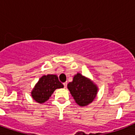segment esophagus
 Returning a JSON list of instances; mask_svg holds the SVG:
<instances>
[{
	"label": "esophagus",
	"mask_w": 135,
	"mask_h": 135,
	"mask_svg": "<svg viewBox=\"0 0 135 135\" xmlns=\"http://www.w3.org/2000/svg\"><path fill=\"white\" fill-rule=\"evenodd\" d=\"M67 86V83H64V88H66Z\"/></svg>",
	"instance_id": "obj_1"
}]
</instances>
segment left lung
I'll list each match as a JSON object with an SVG mask.
<instances>
[{
	"label": "left lung",
	"instance_id": "8db88e82",
	"mask_svg": "<svg viewBox=\"0 0 135 135\" xmlns=\"http://www.w3.org/2000/svg\"><path fill=\"white\" fill-rule=\"evenodd\" d=\"M67 88L74 100L80 107H85L92 102L97 94L98 88L92 80L78 73Z\"/></svg>",
	"mask_w": 135,
	"mask_h": 135
}]
</instances>
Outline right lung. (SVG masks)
<instances>
[{
  "instance_id": "1",
  "label": "right lung",
  "mask_w": 135,
  "mask_h": 135,
  "mask_svg": "<svg viewBox=\"0 0 135 135\" xmlns=\"http://www.w3.org/2000/svg\"><path fill=\"white\" fill-rule=\"evenodd\" d=\"M64 88L56 75L42 76L31 91V97L36 102L42 104L49 99L56 89Z\"/></svg>"
}]
</instances>
